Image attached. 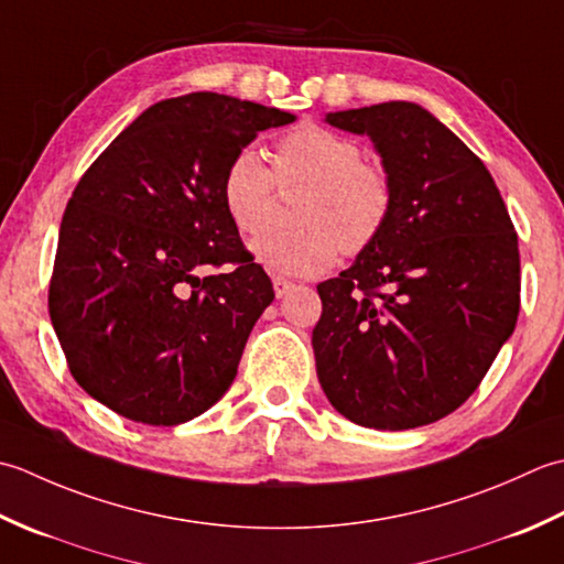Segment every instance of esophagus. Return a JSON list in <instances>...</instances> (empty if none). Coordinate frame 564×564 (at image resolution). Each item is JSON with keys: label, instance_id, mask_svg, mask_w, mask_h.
<instances>
[{"label": "esophagus", "instance_id": "obj_1", "mask_svg": "<svg viewBox=\"0 0 564 564\" xmlns=\"http://www.w3.org/2000/svg\"><path fill=\"white\" fill-rule=\"evenodd\" d=\"M272 286H274V294L282 299V296H286V294L294 290V282L286 280V278H280V274H278V278H272Z\"/></svg>", "mask_w": 564, "mask_h": 564}]
</instances>
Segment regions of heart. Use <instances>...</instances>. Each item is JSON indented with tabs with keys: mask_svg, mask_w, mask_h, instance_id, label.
<instances>
[{
	"mask_svg": "<svg viewBox=\"0 0 564 564\" xmlns=\"http://www.w3.org/2000/svg\"><path fill=\"white\" fill-rule=\"evenodd\" d=\"M274 185L302 189L292 206V231L262 234L252 256L272 272L312 278L338 260L370 250L394 212V182L389 170L362 158L358 141L308 123L274 145L272 170L256 145H243L228 160L221 202L240 236L265 226Z\"/></svg>",
	"mask_w": 564,
	"mask_h": 564,
	"instance_id": "heart-1",
	"label": "heart"
}]
</instances>
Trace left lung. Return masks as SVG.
<instances>
[{
    "mask_svg": "<svg viewBox=\"0 0 564 564\" xmlns=\"http://www.w3.org/2000/svg\"><path fill=\"white\" fill-rule=\"evenodd\" d=\"M394 182L384 234L316 290L318 382L365 429L406 431L473 397L516 328L519 236L485 163L411 101L328 113Z\"/></svg>",
    "mask_w": 564,
    "mask_h": 564,
    "instance_id": "1",
    "label": "left lung"
}]
</instances>
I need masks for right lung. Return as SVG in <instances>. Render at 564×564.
<instances>
[{
  "label": "right lung",
  "mask_w": 564,
  "mask_h": 564,
  "mask_svg": "<svg viewBox=\"0 0 564 564\" xmlns=\"http://www.w3.org/2000/svg\"><path fill=\"white\" fill-rule=\"evenodd\" d=\"M292 121L194 91L145 109L79 177L48 312L75 382L119 416L177 426L231 387L274 290L228 221L221 177L258 131Z\"/></svg>",
  "instance_id": "obj_1"
}]
</instances>
